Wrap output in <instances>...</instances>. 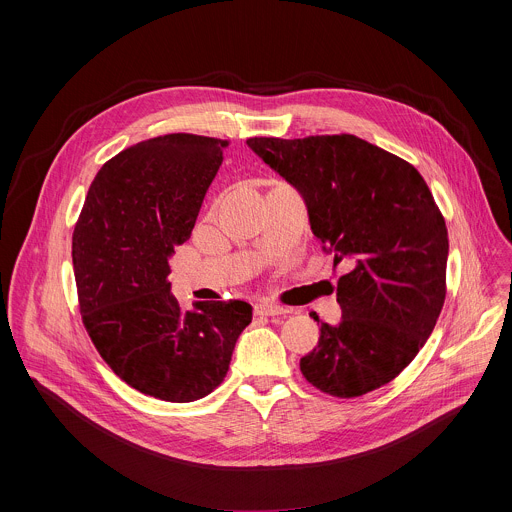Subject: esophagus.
<instances>
[{
	"label": "esophagus",
	"mask_w": 512,
	"mask_h": 512,
	"mask_svg": "<svg viewBox=\"0 0 512 512\" xmlns=\"http://www.w3.org/2000/svg\"><path fill=\"white\" fill-rule=\"evenodd\" d=\"M289 310L283 308V306H277L273 302H259L255 306V314L257 316H279V314H287Z\"/></svg>",
	"instance_id": "1"
}]
</instances>
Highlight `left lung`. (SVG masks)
<instances>
[{"label": "left lung", "mask_w": 512, "mask_h": 512, "mask_svg": "<svg viewBox=\"0 0 512 512\" xmlns=\"http://www.w3.org/2000/svg\"><path fill=\"white\" fill-rule=\"evenodd\" d=\"M247 145L304 196L334 263L352 265L336 287L342 320L320 324L302 375L340 399L387 385L417 356L446 300L448 229L425 180L350 133Z\"/></svg>", "instance_id": "left-lung-1"}]
</instances>
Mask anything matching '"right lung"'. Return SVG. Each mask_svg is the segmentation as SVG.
<instances>
[{"mask_svg":"<svg viewBox=\"0 0 512 512\" xmlns=\"http://www.w3.org/2000/svg\"><path fill=\"white\" fill-rule=\"evenodd\" d=\"M227 139L168 133L139 141L95 176L72 233L83 324L111 371L170 403L206 397L227 377L253 308L170 294L168 259L190 239Z\"/></svg>","mask_w":512,"mask_h":512,"instance_id":"add662e5","label":"right lung"}]
</instances>
